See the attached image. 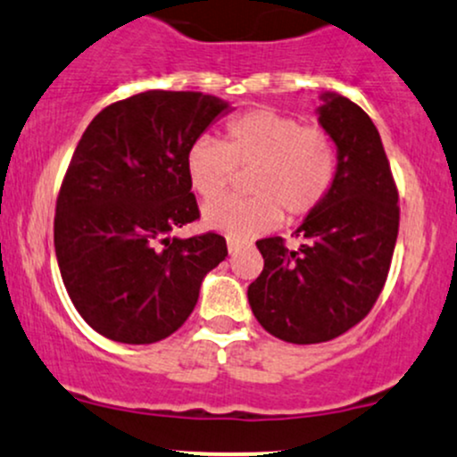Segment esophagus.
Listing matches in <instances>:
<instances>
[{
    "label": "esophagus",
    "mask_w": 457,
    "mask_h": 457,
    "mask_svg": "<svg viewBox=\"0 0 457 457\" xmlns=\"http://www.w3.org/2000/svg\"><path fill=\"white\" fill-rule=\"evenodd\" d=\"M227 245H228V253H230V254L239 253V250L244 248V244H242V242H235V239H228Z\"/></svg>",
    "instance_id": "esophagus-1"
}]
</instances>
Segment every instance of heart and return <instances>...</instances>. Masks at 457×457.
I'll list each match as a JSON object with an SVG mask.
<instances>
[{
	"label": "heart",
	"instance_id": "heart-1",
	"mask_svg": "<svg viewBox=\"0 0 457 457\" xmlns=\"http://www.w3.org/2000/svg\"><path fill=\"white\" fill-rule=\"evenodd\" d=\"M233 168H250L244 189L253 196L209 201L203 222L227 237L250 239L274 228L280 212L304 218L320 207L337 177V146L326 131L263 107L228 120L222 145L198 137L186 153L189 186L203 198L222 194Z\"/></svg>",
	"mask_w": 457,
	"mask_h": 457
}]
</instances>
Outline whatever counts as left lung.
Here are the masks:
<instances>
[{"label":"left lung","instance_id":"left-lung-1","mask_svg":"<svg viewBox=\"0 0 457 457\" xmlns=\"http://www.w3.org/2000/svg\"><path fill=\"white\" fill-rule=\"evenodd\" d=\"M320 99L317 120L337 146L335 183L297 227L300 248H285L283 237L256 242L265 263L248 287L259 324L297 345L337 339L365 320L399 230L397 187L376 125L347 96Z\"/></svg>","mask_w":457,"mask_h":457}]
</instances>
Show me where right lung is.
I'll list each match as a JSON object with an SVG mask.
<instances>
[{"label": "right lung", "instance_id": "right-lung-1", "mask_svg": "<svg viewBox=\"0 0 457 457\" xmlns=\"http://www.w3.org/2000/svg\"><path fill=\"white\" fill-rule=\"evenodd\" d=\"M230 110L203 92L146 90L107 105L81 136L54 244L69 297L99 335L129 345L170 337L228 254L222 235L172 230L198 218L187 148Z\"/></svg>", "mask_w": 457, "mask_h": 457}]
</instances>
